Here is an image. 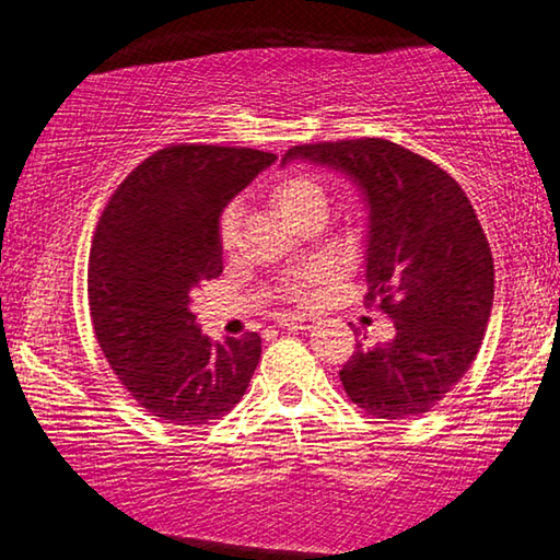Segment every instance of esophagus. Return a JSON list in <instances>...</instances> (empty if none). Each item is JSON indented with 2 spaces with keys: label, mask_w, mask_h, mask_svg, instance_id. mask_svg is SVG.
Here are the masks:
<instances>
[{
  "label": "esophagus",
  "mask_w": 560,
  "mask_h": 560,
  "mask_svg": "<svg viewBox=\"0 0 560 560\" xmlns=\"http://www.w3.org/2000/svg\"><path fill=\"white\" fill-rule=\"evenodd\" d=\"M314 317H306V314H289V317L281 319V327L287 329H312Z\"/></svg>",
  "instance_id": "esophagus-1"
}]
</instances>
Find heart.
I'll list each match as a JSON object with an SVG mask.
<instances>
[{
    "label": "heart",
    "instance_id": "obj_1",
    "mask_svg": "<svg viewBox=\"0 0 560 560\" xmlns=\"http://www.w3.org/2000/svg\"><path fill=\"white\" fill-rule=\"evenodd\" d=\"M266 200L271 208L279 212L283 220L296 225L299 220L312 215V212L327 210V192L325 185L310 172H279L273 175L264 187ZM238 228H241V210L238 205L231 202L218 212L215 220V238L223 254H233L235 243H238ZM329 277L327 266H310L287 287V296L296 304H310L314 289Z\"/></svg>",
    "mask_w": 560,
    "mask_h": 560
}]
</instances>
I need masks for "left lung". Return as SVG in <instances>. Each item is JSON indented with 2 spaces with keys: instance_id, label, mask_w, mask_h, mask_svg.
Instances as JSON below:
<instances>
[{
  "instance_id": "1",
  "label": "left lung",
  "mask_w": 560,
  "mask_h": 560,
  "mask_svg": "<svg viewBox=\"0 0 560 560\" xmlns=\"http://www.w3.org/2000/svg\"><path fill=\"white\" fill-rule=\"evenodd\" d=\"M289 160L340 170L368 198L365 304L388 314L396 340L358 342L340 370L345 393L373 419L431 411L475 362L494 299L492 250L467 192L436 162L377 137L299 144Z\"/></svg>"
}]
</instances>
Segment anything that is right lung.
Instances as JSON below:
<instances>
[{
    "label": "right lung",
    "instance_id": "right-lung-1",
    "mask_svg": "<svg viewBox=\"0 0 560 560\" xmlns=\"http://www.w3.org/2000/svg\"><path fill=\"white\" fill-rule=\"evenodd\" d=\"M277 154L170 144L126 175L101 212L89 258L98 348L129 396L156 419L202 427L246 393L261 337L212 342L192 296L223 273L218 212Z\"/></svg>",
    "mask_w": 560,
    "mask_h": 560
}]
</instances>
